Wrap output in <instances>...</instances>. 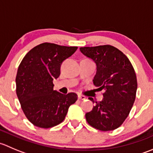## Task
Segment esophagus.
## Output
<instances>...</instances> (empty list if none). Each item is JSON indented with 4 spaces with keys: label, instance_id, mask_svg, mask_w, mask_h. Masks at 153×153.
I'll list each match as a JSON object with an SVG mask.
<instances>
[{
    "label": "esophagus",
    "instance_id": "1",
    "mask_svg": "<svg viewBox=\"0 0 153 153\" xmlns=\"http://www.w3.org/2000/svg\"><path fill=\"white\" fill-rule=\"evenodd\" d=\"M78 98L79 100H85L86 99V97L84 96V95H78Z\"/></svg>",
    "mask_w": 153,
    "mask_h": 153
}]
</instances>
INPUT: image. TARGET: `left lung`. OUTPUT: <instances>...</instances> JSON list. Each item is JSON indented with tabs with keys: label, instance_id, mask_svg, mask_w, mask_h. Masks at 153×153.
I'll return each mask as SVG.
<instances>
[{
	"label": "left lung",
	"instance_id": "1",
	"mask_svg": "<svg viewBox=\"0 0 153 153\" xmlns=\"http://www.w3.org/2000/svg\"><path fill=\"white\" fill-rule=\"evenodd\" d=\"M80 51L96 64L93 84L104 90L103 100L96 101L85 116L88 124L101 131L114 130L127 118L135 99L137 78L127 57L110 45L81 47ZM90 101L95 102L92 98Z\"/></svg>",
	"mask_w": 153,
	"mask_h": 153
}]
</instances>
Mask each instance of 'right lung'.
<instances>
[{"mask_svg": "<svg viewBox=\"0 0 153 153\" xmlns=\"http://www.w3.org/2000/svg\"><path fill=\"white\" fill-rule=\"evenodd\" d=\"M77 47L44 43L31 49L18 67L16 93L27 119L35 126L50 128L65 118L69 106L78 99L74 92L64 95L53 89L63 61Z\"/></svg>", "mask_w": 153, "mask_h": 153, "instance_id": "obj_1", "label": "right lung"}]
</instances>
